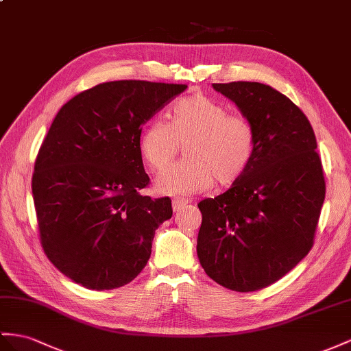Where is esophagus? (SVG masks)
I'll return each mask as SVG.
<instances>
[{
  "label": "esophagus",
  "mask_w": 351,
  "mask_h": 351,
  "mask_svg": "<svg viewBox=\"0 0 351 351\" xmlns=\"http://www.w3.org/2000/svg\"><path fill=\"white\" fill-rule=\"evenodd\" d=\"M188 203H190V202H188L186 199H178V197H176V199H173V202H172L173 210H175V212L182 210V209L185 208V206H188Z\"/></svg>",
  "instance_id": "34e87169"
}]
</instances>
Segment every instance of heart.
Here are the masks:
<instances>
[{
    "label": "heart",
    "instance_id": "1",
    "mask_svg": "<svg viewBox=\"0 0 351 351\" xmlns=\"http://www.w3.org/2000/svg\"><path fill=\"white\" fill-rule=\"evenodd\" d=\"M186 145L184 163L157 181L163 194L190 195L218 182L231 185L249 170L256 151L255 130L245 117L231 115L215 99L194 93L178 99L169 110V121L154 120L143 128L138 148L154 172H165Z\"/></svg>",
    "mask_w": 351,
    "mask_h": 351
}]
</instances>
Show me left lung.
Here are the masks:
<instances>
[{"label":"left lung","instance_id":"1","mask_svg":"<svg viewBox=\"0 0 351 351\" xmlns=\"http://www.w3.org/2000/svg\"><path fill=\"white\" fill-rule=\"evenodd\" d=\"M252 124L256 151L245 176L199 203L197 255L212 280L236 292L264 289L310 252L326 184L305 114L255 82L212 84Z\"/></svg>","mask_w":351,"mask_h":351}]
</instances>
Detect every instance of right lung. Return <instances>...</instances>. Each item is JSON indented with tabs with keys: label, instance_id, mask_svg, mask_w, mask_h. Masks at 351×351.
<instances>
[{
	"label": "right lung",
	"instance_id": "right-lung-1",
	"mask_svg": "<svg viewBox=\"0 0 351 351\" xmlns=\"http://www.w3.org/2000/svg\"><path fill=\"white\" fill-rule=\"evenodd\" d=\"M185 84L120 80L60 108L35 160L32 195L50 263L93 291L130 283L147 265L169 197L152 200L138 148L142 124Z\"/></svg>",
	"mask_w": 351,
	"mask_h": 351
}]
</instances>
